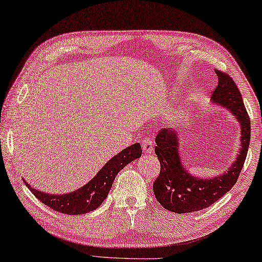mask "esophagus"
I'll return each mask as SVG.
<instances>
[{
  "label": "esophagus",
  "mask_w": 262,
  "mask_h": 262,
  "mask_svg": "<svg viewBox=\"0 0 262 262\" xmlns=\"http://www.w3.org/2000/svg\"><path fill=\"white\" fill-rule=\"evenodd\" d=\"M142 146L145 154H151V152L154 151V142H152L150 137H144L142 139Z\"/></svg>",
  "instance_id": "34e87169"
}]
</instances>
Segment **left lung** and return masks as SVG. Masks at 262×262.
<instances>
[{"label":"left lung","instance_id":"left-lung-1","mask_svg":"<svg viewBox=\"0 0 262 262\" xmlns=\"http://www.w3.org/2000/svg\"><path fill=\"white\" fill-rule=\"evenodd\" d=\"M218 85L212 100L226 106L241 125V147L236 162L224 174L213 179H200L188 174L179 158V142L176 131L162 128L157 132L155 152L160 163V172L154 183L156 199L166 210L190 213L207 208L234 186L243 170L251 140V119L243 97L228 74L215 70Z\"/></svg>","mask_w":262,"mask_h":262}]
</instances>
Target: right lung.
Instances as JSON below:
<instances>
[{"label": "right lung", "mask_w": 262, "mask_h": 262, "mask_svg": "<svg viewBox=\"0 0 262 262\" xmlns=\"http://www.w3.org/2000/svg\"><path fill=\"white\" fill-rule=\"evenodd\" d=\"M140 155H142V147L139 143L124 148L120 154L108 160L105 166L89 183L78 190L67 193V194H49V193L31 188L30 185L27 184L24 179L23 182L34 193L36 198L42 201L44 205H47L48 207H50L51 210L69 215L85 214V213L94 211L100 206V204L110 192L112 183H114L117 173L125 165L140 157Z\"/></svg>", "instance_id": "obj_1"}]
</instances>
